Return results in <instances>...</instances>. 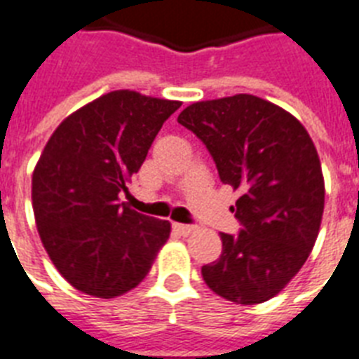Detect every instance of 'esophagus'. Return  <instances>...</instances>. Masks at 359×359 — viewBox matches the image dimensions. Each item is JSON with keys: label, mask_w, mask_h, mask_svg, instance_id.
<instances>
[{"label": "esophagus", "mask_w": 359, "mask_h": 359, "mask_svg": "<svg viewBox=\"0 0 359 359\" xmlns=\"http://www.w3.org/2000/svg\"><path fill=\"white\" fill-rule=\"evenodd\" d=\"M172 229L176 231V233H180V235L187 236L194 231V226H189V224H172Z\"/></svg>", "instance_id": "1"}]
</instances>
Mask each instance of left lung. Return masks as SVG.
<instances>
[{"instance_id": "1", "label": "left lung", "mask_w": 359, "mask_h": 359, "mask_svg": "<svg viewBox=\"0 0 359 359\" xmlns=\"http://www.w3.org/2000/svg\"><path fill=\"white\" fill-rule=\"evenodd\" d=\"M177 123L215 159L222 183L240 192L242 229L222 233V255L203 280L236 304H259L297 275L312 251L325 209V182L312 139L292 114L255 95L194 102Z\"/></svg>"}]
</instances>
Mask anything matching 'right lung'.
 <instances>
[{"instance_id": "add662e5", "label": "right lung", "mask_w": 359, "mask_h": 359, "mask_svg": "<svg viewBox=\"0 0 359 359\" xmlns=\"http://www.w3.org/2000/svg\"><path fill=\"white\" fill-rule=\"evenodd\" d=\"M182 106L137 91L106 93L55 130L32 174L41 244L71 286L100 299L135 288L170 224L121 203L163 123Z\"/></svg>"}]
</instances>
